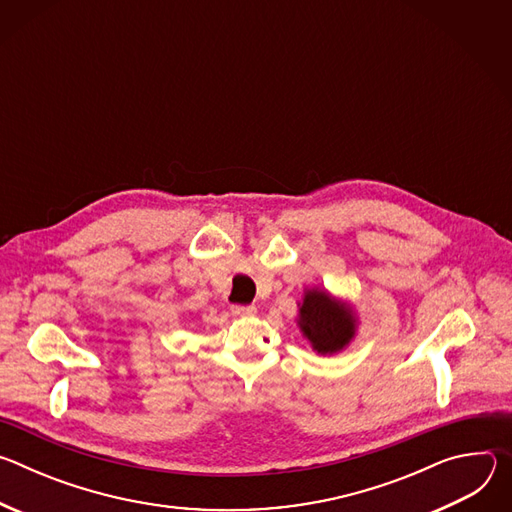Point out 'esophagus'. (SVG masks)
<instances>
[{
    "label": "esophagus",
    "instance_id": "1",
    "mask_svg": "<svg viewBox=\"0 0 512 512\" xmlns=\"http://www.w3.org/2000/svg\"><path fill=\"white\" fill-rule=\"evenodd\" d=\"M231 312H233L235 316H251V314L257 312V308H255V306H233Z\"/></svg>",
    "mask_w": 512,
    "mask_h": 512
}]
</instances>
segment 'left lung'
<instances>
[{"label":"left lung","mask_w":512,"mask_h":512,"mask_svg":"<svg viewBox=\"0 0 512 512\" xmlns=\"http://www.w3.org/2000/svg\"><path fill=\"white\" fill-rule=\"evenodd\" d=\"M296 324L314 352L330 356L350 346L358 334L360 318L346 298L334 296L326 287H306L298 302Z\"/></svg>","instance_id":"8db88e82"}]
</instances>
